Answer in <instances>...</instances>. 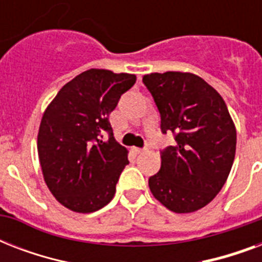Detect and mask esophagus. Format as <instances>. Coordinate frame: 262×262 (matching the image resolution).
Returning <instances> with one entry per match:
<instances>
[{"mask_svg": "<svg viewBox=\"0 0 262 262\" xmlns=\"http://www.w3.org/2000/svg\"><path fill=\"white\" fill-rule=\"evenodd\" d=\"M132 151L135 152L136 155H140V154H143V152L145 151V149H143V148H136V147H133V148H132Z\"/></svg>", "mask_w": 262, "mask_h": 262, "instance_id": "1", "label": "esophagus"}]
</instances>
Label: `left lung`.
Returning a JSON list of instances; mask_svg holds the SVG:
<instances>
[{
  "label": "left lung",
  "instance_id": "8db88e82",
  "mask_svg": "<svg viewBox=\"0 0 262 262\" xmlns=\"http://www.w3.org/2000/svg\"><path fill=\"white\" fill-rule=\"evenodd\" d=\"M175 145L162 151V166L148 179L152 194L175 213L199 211L215 199L231 171L236 130L223 98L187 72L143 77Z\"/></svg>",
  "mask_w": 262,
  "mask_h": 262
}]
</instances>
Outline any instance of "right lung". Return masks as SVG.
I'll use <instances>...</instances> for the list:
<instances>
[{
  "instance_id": "obj_1",
  "label": "right lung",
  "mask_w": 262,
  "mask_h": 262,
  "mask_svg": "<svg viewBox=\"0 0 262 262\" xmlns=\"http://www.w3.org/2000/svg\"><path fill=\"white\" fill-rule=\"evenodd\" d=\"M135 83L130 73L90 69L65 84L43 113L38 133L43 178L68 209L90 213L114 197L129 160L126 148L114 139L108 115Z\"/></svg>"
}]
</instances>
